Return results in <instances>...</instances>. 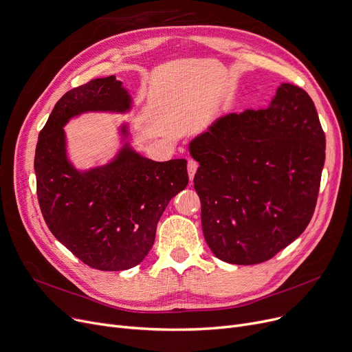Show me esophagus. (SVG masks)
I'll list each match as a JSON object with an SVG mask.
<instances>
[{
	"label": "esophagus",
	"mask_w": 352,
	"mask_h": 352,
	"mask_svg": "<svg viewBox=\"0 0 352 352\" xmlns=\"http://www.w3.org/2000/svg\"><path fill=\"white\" fill-rule=\"evenodd\" d=\"M197 168H198V162H197V161H194V160H188V166H187V170H188L190 181H192V179H194V175H195V173H197Z\"/></svg>",
	"instance_id": "esophagus-1"
}]
</instances>
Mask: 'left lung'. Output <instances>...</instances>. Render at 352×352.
Wrapping results in <instances>:
<instances>
[{"instance_id": "8db88e82", "label": "left lung", "mask_w": 352, "mask_h": 352, "mask_svg": "<svg viewBox=\"0 0 352 352\" xmlns=\"http://www.w3.org/2000/svg\"><path fill=\"white\" fill-rule=\"evenodd\" d=\"M204 238L219 260L264 263L312 218L325 134L307 92L281 84L263 109L219 117L190 142Z\"/></svg>"}]
</instances>
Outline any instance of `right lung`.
I'll use <instances>...</instances> for the list:
<instances>
[{
    "mask_svg": "<svg viewBox=\"0 0 352 352\" xmlns=\"http://www.w3.org/2000/svg\"><path fill=\"white\" fill-rule=\"evenodd\" d=\"M133 98L116 76L72 88L55 104L35 148L36 195L58 241L91 268L122 271L150 252L157 224L173 197L187 187V161L157 162L126 141L113 160L78 170L67 154L64 126L85 113L125 114Z\"/></svg>",
    "mask_w": 352,
    "mask_h": 352,
    "instance_id": "obj_1",
    "label": "right lung"
}]
</instances>
